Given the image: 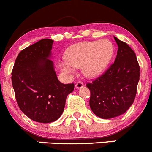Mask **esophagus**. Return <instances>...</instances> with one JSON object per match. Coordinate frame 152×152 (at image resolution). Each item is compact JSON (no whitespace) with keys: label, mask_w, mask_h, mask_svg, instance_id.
<instances>
[{"label":"esophagus","mask_w":152,"mask_h":152,"mask_svg":"<svg viewBox=\"0 0 152 152\" xmlns=\"http://www.w3.org/2000/svg\"><path fill=\"white\" fill-rule=\"evenodd\" d=\"M75 86H76V88H81L82 87L84 86V84H83V82H77L76 83V85H75Z\"/></svg>","instance_id":"esophagus-1"}]
</instances>
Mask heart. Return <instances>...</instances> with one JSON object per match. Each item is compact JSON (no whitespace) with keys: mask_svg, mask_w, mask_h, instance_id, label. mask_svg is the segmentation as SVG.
I'll list each match as a JSON object with an SVG mask.
<instances>
[{"mask_svg":"<svg viewBox=\"0 0 152 152\" xmlns=\"http://www.w3.org/2000/svg\"><path fill=\"white\" fill-rule=\"evenodd\" d=\"M113 54V44L106 39L80 42L68 49L66 60L63 61L61 66L66 74H73L75 68L82 67L86 76L95 77L107 67Z\"/></svg>","mask_w":152,"mask_h":152,"instance_id":"1","label":"heart"}]
</instances>
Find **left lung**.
I'll use <instances>...</instances> for the list:
<instances>
[{
	"label": "left lung",
	"mask_w": 152,
	"mask_h": 152,
	"mask_svg": "<svg viewBox=\"0 0 152 152\" xmlns=\"http://www.w3.org/2000/svg\"><path fill=\"white\" fill-rule=\"evenodd\" d=\"M113 38L118 46L115 61L103 74L86 84L91 93L90 107L102 119L120 116L129 108L140 76L135 52L126 43Z\"/></svg>",
	"instance_id": "8db88e82"
}]
</instances>
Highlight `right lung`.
Instances as JSON below:
<instances>
[{
	"label": "right lung",
	"mask_w": 152,
	"mask_h": 152,
	"mask_svg": "<svg viewBox=\"0 0 152 152\" xmlns=\"http://www.w3.org/2000/svg\"><path fill=\"white\" fill-rule=\"evenodd\" d=\"M54 41L44 39L23 49L12 70V85L20 110L39 123L54 122L62 114L74 84L58 80L49 59Z\"/></svg>",
	"instance_id": "right-lung-1"
}]
</instances>
